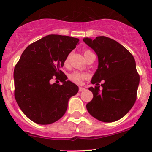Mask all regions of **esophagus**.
<instances>
[{"label": "esophagus", "instance_id": "esophagus-1", "mask_svg": "<svg viewBox=\"0 0 152 152\" xmlns=\"http://www.w3.org/2000/svg\"><path fill=\"white\" fill-rule=\"evenodd\" d=\"M84 90H85V88L81 87V86H79V91H84Z\"/></svg>", "mask_w": 152, "mask_h": 152}]
</instances>
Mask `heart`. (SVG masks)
Listing matches in <instances>:
<instances>
[{
  "label": "heart",
  "instance_id": "obj_1",
  "mask_svg": "<svg viewBox=\"0 0 152 152\" xmlns=\"http://www.w3.org/2000/svg\"><path fill=\"white\" fill-rule=\"evenodd\" d=\"M92 53L89 50H84V56L86 57L87 55H89V53ZM70 57H71V54H68L67 56H66V58H65L64 61V65L65 66H68L69 64L70 61ZM87 78V75L84 73L79 72V71H74L72 73L69 75V79L71 81H72L73 82L76 83V84H81L82 81H84V79H86Z\"/></svg>",
  "mask_w": 152,
  "mask_h": 152
}]
</instances>
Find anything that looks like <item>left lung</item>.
<instances>
[{"instance_id":"1","label":"left lung","mask_w":152,"mask_h":152,"mask_svg":"<svg viewBox=\"0 0 152 152\" xmlns=\"http://www.w3.org/2000/svg\"><path fill=\"white\" fill-rule=\"evenodd\" d=\"M83 41L96 53L98 68L91 79L94 88L89 89L93 99L86 104L91 116L105 123L120 120L132 108L136 99L139 75L136 61L131 53L122 45L104 36ZM102 80L103 90L98 83Z\"/></svg>"}]
</instances>
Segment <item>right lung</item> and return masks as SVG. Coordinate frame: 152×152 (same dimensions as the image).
Instances as JSON below:
<instances>
[{"instance_id":"1","label":"right lung","mask_w":152,"mask_h":152,"mask_svg":"<svg viewBox=\"0 0 152 152\" xmlns=\"http://www.w3.org/2000/svg\"><path fill=\"white\" fill-rule=\"evenodd\" d=\"M79 39L50 34L29 45L14 68L15 99L24 114L33 122L48 125L64 115L70 98L79 91L61 68ZM56 77L63 84H51Z\"/></svg>"}]
</instances>
